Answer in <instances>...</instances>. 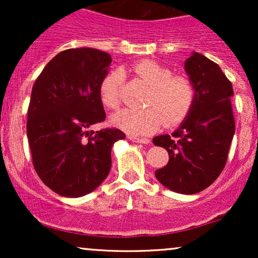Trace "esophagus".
Wrapping results in <instances>:
<instances>
[{
	"mask_svg": "<svg viewBox=\"0 0 258 258\" xmlns=\"http://www.w3.org/2000/svg\"><path fill=\"white\" fill-rule=\"evenodd\" d=\"M130 139L136 143H142V144H149L150 139L149 138H139V137H133V136H130Z\"/></svg>",
	"mask_w": 258,
	"mask_h": 258,
	"instance_id": "esophagus-1",
	"label": "esophagus"
}]
</instances>
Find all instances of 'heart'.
I'll use <instances>...</instances> for the list:
<instances>
[{
	"label": "heart",
	"mask_w": 258,
	"mask_h": 258,
	"mask_svg": "<svg viewBox=\"0 0 258 258\" xmlns=\"http://www.w3.org/2000/svg\"><path fill=\"white\" fill-rule=\"evenodd\" d=\"M135 78L149 86L144 109H123L112 116V123L133 136L155 132L164 123L173 127L190 112L195 100V87L185 76H173L170 68L153 60H141L128 69ZM123 76L110 70L100 80L98 94L105 108L117 109L121 100Z\"/></svg>",
	"instance_id": "b5f03b06"
}]
</instances>
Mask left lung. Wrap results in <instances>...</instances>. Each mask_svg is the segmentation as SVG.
Here are the masks:
<instances>
[{"instance_id":"left-lung-1","label":"left lung","mask_w":258,"mask_h":258,"mask_svg":"<svg viewBox=\"0 0 258 258\" xmlns=\"http://www.w3.org/2000/svg\"><path fill=\"white\" fill-rule=\"evenodd\" d=\"M184 68L195 87L194 105L172 137L153 139L170 156L155 176L170 190L195 194L211 185L226 166L235 132L230 100L234 92L221 68L200 53H191Z\"/></svg>"}]
</instances>
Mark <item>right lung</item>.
I'll list each match as a JSON object with an SVG mask.
<instances>
[{
    "label": "right lung",
    "mask_w": 258,
    "mask_h": 258,
    "mask_svg": "<svg viewBox=\"0 0 258 258\" xmlns=\"http://www.w3.org/2000/svg\"><path fill=\"white\" fill-rule=\"evenodd\" d=\"M111 57L94 48L58 53L32 86L26 133L32 164L41 180L61 197L79 198L98 186L111 167L119 128L88 132L105 120L100 80Z\"/></svg>",
    "instance_id": "right-lung-1"
}]
</instances>
